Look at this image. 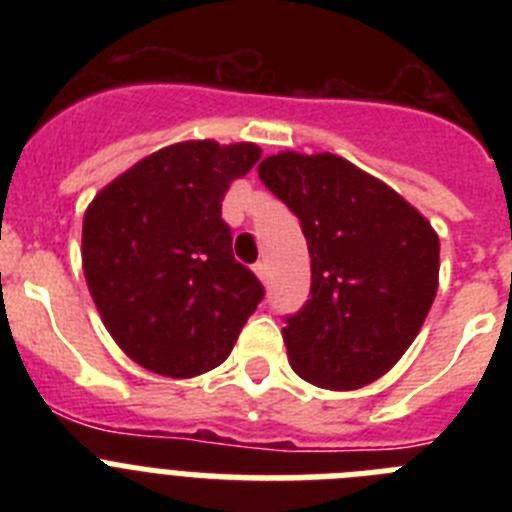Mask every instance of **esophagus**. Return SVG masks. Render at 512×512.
Listing matches in <instances>:
<instances>
[{"label": "esophagus", "mask_w": 512, "mask_h": 512, "mask_svg": "<svg viewBox=\"0 0 512 512\" xmlns=\"http://www.w3.org/2000/svg\"><path fill=\"white\" fill-rule=\"evenodd\" d=\"M253 271H256V277H259L261 282H266V279H269V264H266L264 259L253 264Z\"/></svg>", "instance_id": "34e87169"}]
</instances>
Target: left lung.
I'll use <instances>...</instances> for the list:
<instances>
[{
	"instance_id": "left-lung-1",
	"label": "left lung",
	"mask_w": 512,
	"mask_h": 512,
	"mask_svg": "<svg viewBox=\"0 0 512 512\" xmlns=\"http://www.w3.org/2000/svg\"><path fill=\"white\" fill-rule=\"evenodd\" d=\"M261 182L300 217L310 300L284 315L289 364L305 382L359 390L390 372L438 289V235L395 189L333 153H279Z\"/></svg>"
}]
</instances>
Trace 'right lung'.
<instances>
[{"instance_id":"obj_1","label":"right lung","mask_w":512,"mask_h":512,"mask_svg":"<svg viewBox=\"0 0 512 512\" xmlns=\"http://www.w3.org/2000/svg\"><path fill=\"white\" fill-rule=\"evenodd\" d=\"M259 146L176 143L143 158L84 215V277L117 346L148 372L187 379L223 364L264 300L223 220L230 182Z\"/></svg>"}]
</instances>
